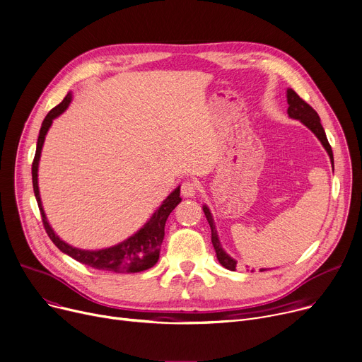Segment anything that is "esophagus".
<instances>
[{"instance_id":"1","label":"esophagus","mask_w":362,"mask_h":362,"mask_svg":"<svg viewBox=\"0 0 362 362\" xmlns=\"http://www.w3.org/2000/svg\"><path fill=\"white\" fill-rule=\"evenodd\" d=\"M200 188V184L197 180H187L181 184V194L184 197H194Z\"/></svg>"}]
</instances>
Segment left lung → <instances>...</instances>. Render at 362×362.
I'll list each match as a JSON object with an SVG mask.
<instances>
[{
	"label": "left lung",
	"mask_w": 362,
	"mask_h": 362,
	"mask_svg": "<svg viewBox=\"0 0 362 362\" xmlns=\"http://www.w3.org/2000/svg\"><path fill=\"white\" fill-rule=\"evenodd\" d=\"M287 101H288V110L287 113L291 119H296V120H300L303 124L308 126L316 136L319 141L322 142V145L325 146V149L327 151L329 156H330V160L333 163V153H332V148L327 142V137H326V133L323 130V126L320 124V119H319V115L316 113V111L313 110V107H310L308 103H305L303 98H300V95L293 91V90H287ZM204 210V214L209 220V225H210V229H211V243L214 246V251H216V255H217V259L218 262L223 265L225 268L230 269V271H235L236 269V261L232 259L223 249H221L220 246V242H218V238H217V232H216V228L213 225V217L210 214V210L204 206L203 207ZM254 271V269H252ZM261 271H265V269H261Z\"/></svg>",
	"instance_id": "left-lung-1"
}]
</instances>
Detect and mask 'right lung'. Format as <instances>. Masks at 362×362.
<instances>
[{"label":"right lung","mask_w":362,"mask_h":362,"mask_svg":"<svg viewBox=\"0 0 362 362\" xmlns=\"http://www.w3.org/2000/svg\"><path fill=\"white\" fill-rule=\"evenodd\" d=\"M71 98H72V95L68 94L64 98V101L61 104H58L57 107H53L47 113V116L45 117L42 127H40L39 139H37V148H36L35 159L32 163L33 189H35V196H36L37 206H39V210L42 214L45 230H46L47 236L50 238V240L57 245L64 254L69 255L71 258L76 259L78 262L88 265L91 268L113 271V272H141V271L149 269L159 259V249H160V245H162V240L165 236L166 218H168L171 211L181 202L180 187L174 192L170 194L168 199L162 203V206L153 213L151 220L141 230L134 233L133 236H130L129 239H126L124 242H122L113 247L101 249V251H82V249L72 247L71 245L65 243L64 240H61L57 235H54V232L52 230V228L47 223L43 207H42V202H40V196H39V185H37L39 159H40V152H42V146L45 142V136H46L53 119L64 113L71 103Z\"/></svg>","instance_id":"right-lung-1"}]
</instances>
